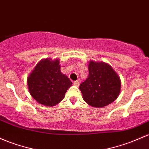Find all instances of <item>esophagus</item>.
<instances>
[{"instance_id":"1","label":"esophagus","mask_w":149,"mask_h":149,"mask_svg":"<svg viewBox=\"0 0 149 149\" xmlns=\"http://www.w3.org/2000/svg\"><path fill=\"white\" fill-rule=\"evenodd\" d=\"M74 85L76 86H79V81H74Z\"/></svg>"}]
</instances>
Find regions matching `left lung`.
<instances>
[{"label": "left lung", "mask_w": 149, "mask_h": 149, "mask_svg": "<svg viewBox=\"0 0 149 149\" xmlns=\"http://www.w3.org/2000/svg\"><path fill=\"white\" fill-rule=\"evenodd\" d=\"M88 68V78L79 86L84 101L95 108L111 104L120 95V77L108 63L104 62L90 61Z\"/></svg>", "instance_id": "8db88e82"}]
</instances>
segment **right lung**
Here are the masks:
<instances>
[{
  "mask_svg": "<svg viewBox=\"0 0 149 149\" xmlns=\"http://www.w3.org/2000/svg\"><path fill=\"white\" fill-rule=\"evenodd\" d=\"M31 96L40 104L54 106L65 96L72 83L61 70L60 60L45 58L34 67L27 77Z\"/></svg>",
  "mask_w": 149,
  "mask_h": 149,
  "instance_id": "add662e5",
  "label": "right lung"
}]
</instances>
